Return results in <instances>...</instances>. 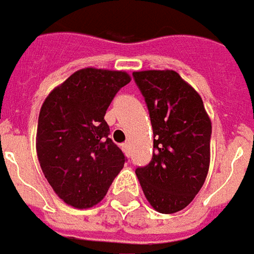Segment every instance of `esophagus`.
Here are the masks:
<instances>
[{"label":"esophagus","instance_id":"1","mask_svg":"<svg viewBox=\"0 0 254 254\" xmlns=\"http://www.w3.org/2000/svg\"><path fill=\"white\" fill-rule=\"evenodd\" d=\"M122 149H123L124 153H126V154H128V153H130V145H128L127 142H126V143H123V145H122Z\"/></svg>","mask_w":254,"mask_h":254}]
</instances>
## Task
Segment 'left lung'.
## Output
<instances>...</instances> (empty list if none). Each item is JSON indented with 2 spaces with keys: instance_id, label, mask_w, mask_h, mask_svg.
Wrapping results in <instances>:
<instances>
[{
  "instance_id": "left-lung-1",
  "label": "left lung",
  "mask_w": 254,
  "mask_h": 254,
  "mask_svg": "<svg viewBox=\"0 0 254 254\" xmlns=\"http://www.w3.org/2000/svg\"><path fill=\"white\" fill-rule=\"evenodd\" d=\"M153 127L150 163L138 167L145 197L160 213L185 209L204 185L210 160L212 126L204 102L175 71L132 73Z\"/></svg>"
}]
</instances>
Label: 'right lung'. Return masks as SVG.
<instances>
[{
	"label": "right lung",
	"mask_w": 254,
	"mask_h": 254,
	"mask_svg": "<svg viewBox=\"0 0 254 254\" xmlns=\"http://www.w3.org/2000/svg\"><path fill=\"white\" fill-rule=\"evenodd\" d=\"M130 80L123 71L83 68L42 104L38 160L55 193L73 208L98 204L123 168L126 157L109 138L104 116L116 93Z\"/></svg>",
	"instance_id": "1"
}]
</instances>
